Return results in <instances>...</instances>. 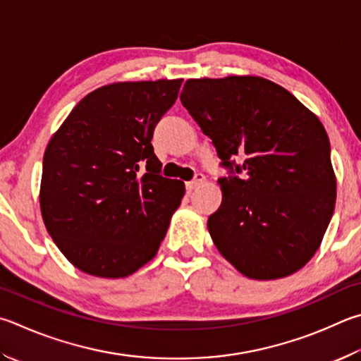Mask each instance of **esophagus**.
Here are the masks:
<instances>
[{
    "label": "esophagus",
    "mask_w": 361,
    "mask_h": 361,
    "mask_svg": "<svg viewBox=\"0 0 361 361\" xmlns=\"http://www.w3.org/2000/svg\"><path fill=\"white\" fill-rule=\"evenodd\" d=\"M203 181H205V175H203V173H195L194 178L191 181L186 183V189H188V191H194V189L199 188Z\"/></svg>",
    "instance_id": "34e87169"
}]
</instances>
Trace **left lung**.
Segmentation results:
<instances>
[{
  "label": "left lung",
  "mask_w": 361,
  "mask_h": 361,
  "mask_svg": "<svg viewBox=\"0 0 361 361\" xmlns=\"http://www.w3.org/2000/svg\"><path fill=\"white\" fill-rule=\"evenodd\" d=\"M180 99L228 173L218 180L222 202L207 224L218 251L251 279L298 271L317 251L336 202L322 123L262 77L191 78Z\"/></svg>",
  "instance_id": "1"
}]
</instances>
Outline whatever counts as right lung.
I'll use <instances>...</instances> for the list:
<instances>
[{"label":"right lung","instance_id":"1","mask_svg":"<svg viewBox=\"0 0 361 361\" xmlns=\"http://www.w3.org/2000/svg\"><path fill=\"white\" fill-rule=\"evenodd\" d=\"M181 82L97 88L50 139L41 213L50 237L78 270L124 278L158 252L185 183L161 175L152 139Z\"/></svg>","mask_w":361,"mask_h":361}]
</instances>
